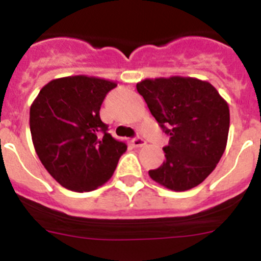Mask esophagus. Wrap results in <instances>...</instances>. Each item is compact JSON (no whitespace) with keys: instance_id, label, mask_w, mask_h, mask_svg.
I'll list each match as a JSON object with an SVG mask.
<instances>
[{"instance_id":"1","label":"esophagus","mask_w":261,"mask_h":261,"mask_svg":"<svg viewBox=\"0 0 261 261\" xmlns=\"http://www.w3.org/2000/svg\"><path fill=\"white\" fill-rule=\"evenodd\" d=\"M130 142H132V145L135 147H142V146H145V145H146V141H145L144 138H141V137L133 138Z\"/></svg>"}]
</instances>
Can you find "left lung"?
<instances>
[{"instance_id": "1", "label": "left lung", "mask_w": 261, "mask_h": 261, "mask_svg": "<svg viewBox=\"0 0 261 261\" xmlns=\"http://www.w3.org/2000/svg\"><path fill=\"white\" fill-rule=\"evenodd\" d=\"M151 115L170 136L166 161L149 175L168 190L188 191L209 176L226 149L230 111L206 81L191 77L144 80L137 84Z\"/></svg>"}]
</instances>
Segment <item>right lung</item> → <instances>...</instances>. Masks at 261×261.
<instances>
[{"instance_id":"add662e5","label":"right lung","mask_w":261,"mask_h":261,"mask_svg":"<svg viewBox=\"0 0 261 261\" xmlns=\"http://www.w3.org/2000/svg\"><path fill=\"white\" fill-rule=\"evenodd\" d=\"M112 81L71 75L50 81L30 108L32 142L43 166L57 183L89 192L114 175L126 145L115 140L100 120V106Z\"/></svg>"}]
</instances>
